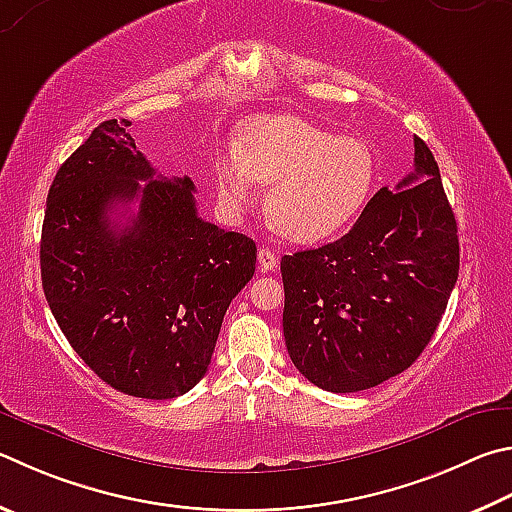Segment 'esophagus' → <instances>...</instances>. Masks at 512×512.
I'll return each instance as SVG.
<instances>
[{
	"label": "esophagus",
	"mask_w": 512,
	"mask_h": 512,
	"mask_svg": "<svg viewBox=\"0 0 512 512\" xmlns=\"http://www.w3.org/2000/svg\"><path fill=\"white\" fill-rule=\"evenodd\" d=\"M257 268L262 273H271V271H275L277 268V255L273 253L271 248H259L257 250Z\"/></svg>",
	"instance_id": "1"
}]
</instances>
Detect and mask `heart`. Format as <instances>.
<instances>
[{
	"mask_svg": "<svg viewBox=\"0 0 512 512\" xmlns=\"http://www.w3.org/2000/svg\"><path fill=\"white\" fill-rule=\"evenodd\" d=\"M217 192L230 210L255 201V181L271 183L266 215L295 244L345 230L376 183V156L360 136H333L297 116L259 114L241 123L235 156L215 167Z\"/></svg>",
	"mask_w": 512,
	"mask_h": 512,
	"instance_id": "1",
	"label": "heart"
}]
</instances>
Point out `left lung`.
<instances>
[{
	"label": "left lung",
	"instance_id": "left-lung-1",
	"mask_svg": "<svg viewBox=\"0 0 512 512\" xmlns=\"http://www.w3.org/2000/svg\"><path fill=\"white\" fill-rule=\"evenodd\" d=\"M459 277L457 219L414 136V172L380 188L340 239L282 257L284 340L327 392L376 387L421 356Z\"/></svg>",
	"mask_w": 512,
	"mask_h": 512
}]
</instances>
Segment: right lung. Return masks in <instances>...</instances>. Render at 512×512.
Segmentation results:
<instances>
[{"instance_id":"right-lung-1","label":"right lung","mask_w":512,"mask_h":512,"mask_svg":"<svg viewBox=\"0 0 512 512\" xmlns=\"http://www.w3.org/2000/svg\"><path fill=\"white\" fill-rule=\"evenodd\" d=\"M129 125L100 123L55 174L42 288L64 338L98 378L165 401L206 376L232 297L255 273L257 246L203 221L194 183L156 174ZM134 200L139 212L127 225L110 219Z\"/></svg>"}]
</instances>
